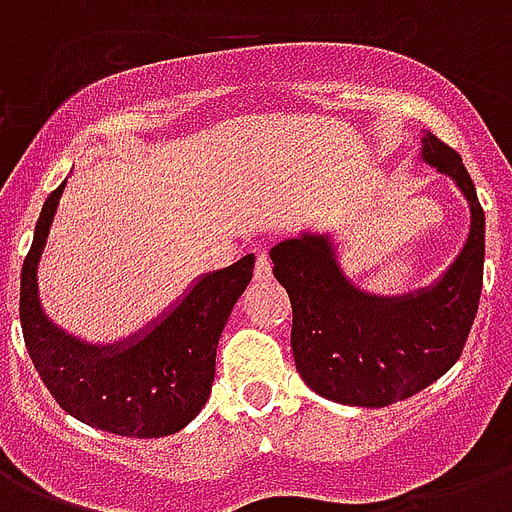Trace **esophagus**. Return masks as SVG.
Instances as JSON below:
<instances>
[{
    "label": "esophagus",
    "mask_w": 512,
    "mask_h": 512,
    "mask_svg": "<svg viewBox=\"0 0 512 512\" xmlns=\"http://www.w3.org/2000/svg\"><path fill=\"white\" fill-rule=\"evenodd\" d=\"M273 268H271V257L268 252H257V263H255V281H271Z\"/></svg>",
    "instance_id": "34e87169"
}]
</instances>
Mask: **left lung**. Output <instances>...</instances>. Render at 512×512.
I'll list each match as a JSON object with an SVG mask.
<instances>
[{"label": "left lung", "mask_w": 512, "mask_h": 512, "mask_svg": "<svg viewBox=\"0 0 512 512\" xmlns=\"http://www.w3.org/2000/svg\"><path fill=\"white\" fill-rule=\"evenodd\" d=\"M422 159L457 183L470 204L460 257L430 289L366 295L337 265L327 236L303 233L271 249L273 276L292 303V353L319 396L348 406H390L436 382L462 356L484 287V209L460 154L433 132Z\"/></svg>", "instance_id": "left-lung-1"}]
</instances>
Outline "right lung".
Wrapping results in <instances>:
<instances>
[{
  "label": "right lung",
  "instance_id": "obj_1",
  "mask_svg": "<svg viewBox=\"0 0 512 512\" xmlns=\"http://www.w3.org/2000/svg\"><path fill=\"white\" fill-rule=\"evenodd\" d=\"M66 183L47 196L20 271V327L52 398L84 425L116 436H172L201 412L215 380L217 340L247 289L255 255L207 273L162 321L124 345H90L58 329L39 305L36 271Z\"/></svg>",
  "mask_w": 512,
  "mask_h": 512
}]
</instances>
